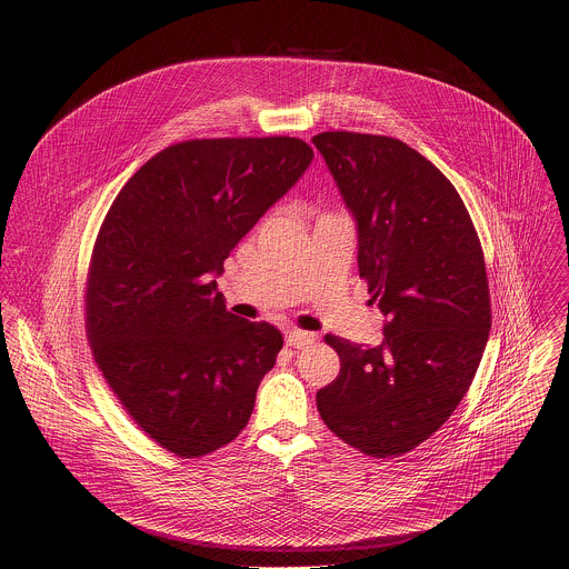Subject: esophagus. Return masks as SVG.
<instances>
[{
    "mask_svg": "<svg viewBox=\"0 0 569 569\" xmlns=\"http://www.w3.org/2000/svg\"><path fill=\"white\" fill-rule=\"evenodd\" d=\"M315 340H317L315 333H306V331H299V329L288 331V336H286V342H288V347H292V349L308 347V345H312Z\"/></svg>",
    "mask_w": 569,
    "mask_h": 569,
    "instance_id": "34e87169",
    "label": "esophagus"
}]
</instances>
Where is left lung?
<instances>
[{
  "instance_id": "8db88e82",
  "label": "left lung",
  "mask_w": 569,
  "mask_h": 569,
  "mask_svg": "<svg viewBox=\"0 0 569 569\" xmlns=\"http://www.w3.org/2000/svg\"><path fill=\"white\" fill-rule=\"evenodd\" d=\"M312 143L358 224V270L387 317L378 347L338 336V378L317 410L351 448L400 457L466 396L491 331L481 242L450 180L393 137L319 132Z\"/></svg>"
}]
</instances>
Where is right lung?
Returning a JSON list of instances; mask_svg holds the SVG:
<instances>
[{"label": "right lung", "instance_id": "obj_1", "mask_svg": "<svg viewBox=\"0 0 569 569\" xmlns=\"http://www.w3.org/2000/svg\"><path fill=\"white\" fill-rule=\"evenodd\" d=\"M297 137L180 141L114 198L94 242L86 329L94 360L132 421L193 459L248 426L283 336L231 315L213 274L303 176Z\"/></svg>", "mask_w": 569, "mask_h": 569}]
</instances>
